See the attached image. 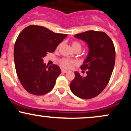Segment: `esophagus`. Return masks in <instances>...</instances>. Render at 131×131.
I'll return each mask as SVG.
<instances>
[{"instance_id":"1","label":"esophagus","mask_w":131,"mask_h":131,"mask_svg":"<svg viewBox=\"0 0 131 131\" xmlns=\"http://www.w3.org/2000/svg\"><path fill=\"white\" fill-rule=\"evenodd\" d=\"M61 72H62L63 73H67V71L65 70H61Z\"/></svg>"}]
</instances>
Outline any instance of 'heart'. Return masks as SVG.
<instances>
[{
    "label": "heart",
    "instance_id": "1",
    "mask_svg": "<svg viewBox=\"0 0 131 131\" xmlns=\"http://www.w3.org/2000/svg\"><path fill=\"white\" fill-rule=\"evenodd\" d=\"M71 45H72V47H73V49H74V51L79 50L81 52V49H82V46H81V44L79 42L73 41L71 43ZM60 46H61V43L57 46V49H58L60 47ZM74 63V62L73 61L70 60L68 59V58H62V59L60 61V64L61 67L64 68H67V69L70 68L71 67L72 64Z\"/></svg>",
    "mask_w": 131,
    "mask_h": 131
}]
</instances>
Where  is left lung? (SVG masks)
Wrapping results in <instances>:
<instances>
[{"mask_svg": "<svg viewBox=\"0 0 131 131\" xmlns=\"http://www.w3.org/2000/svg\"><path fill=\"white\" fill-rule=\"evenodd\" d=\"M74 37L85 42L89 51L81 67V70H87V75L74 72L70 89L79 98L91 99L100 94L108 83L115 63V46L110 37L101 31L91 30Z\"/></svg>", "mask_w": 131, "mask_h": 131, "instance_id": "obj_1", "label": "left lung"}]
</instances>
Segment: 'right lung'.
Here are the masks:
<instances>
[{
	"mask_svg": "<svg viewBox=\"0 0 131 131\" xmlns=\"http://www.w3.org/2000/svg\"><path fill=\"white\" fill-rule=\"evenodd\" d=\"M67 36L36 25H30L19 33L14 46L15 65L18 78L27 92L42 95L52 91L61 70L57 64L48 67L43 58L53 52Z\"/></svg>",
	"mask_w": 131,
	"mask_h": 131,
	"instance_id": "right-lung-1",
	"label": "right lung"
}]
</instances>
